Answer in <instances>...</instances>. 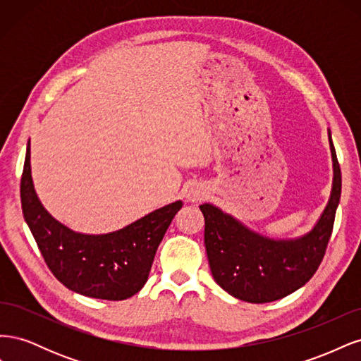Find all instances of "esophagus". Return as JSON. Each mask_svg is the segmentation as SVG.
Segmentation results:
<instances>
[{
	"instance_id": "1",
	"label": "esophagus",
	"mask_w": 361,
	"mask_h": 361,
	"mask_svg": "<svg viewBox=\"0 0 361 361\" xmlns=\"http://www.w3.org/2000/svg\"><path fill=\"white\" fill-rule=\"evenodd\" d=\"M188 197H190L191 202H199V200H202L204 197V192L202 190H194V191H191L188 194Z\"/></svg>"
}]
</instances>
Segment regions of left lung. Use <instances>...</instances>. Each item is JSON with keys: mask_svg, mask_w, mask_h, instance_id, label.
<instances>
[{"mask_svg": "<svg viewBox=\"0 0 361 361\" xmlns=\"http://www.w3.org/2000/svg\"><path fill=\"white\" fill-rule=\"evenodd\" d=\"M334 182L329 204L313 231L295 241H274L250 232L212 204H200L204 245L214 280L235 298L271 302L295 292L319 268L333 233L342 171L330 135Z\"/></svg>", "mask_w": 361, "mask_h": 361, "instance_id": "8db88e82", "label": "left lung"}]
</instances>
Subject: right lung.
<instances>
[{
  "label": "right lung",
  "mask_w": 361,
  "mask_h": 361,
  "mask_svg": "<svg viewBox=\"0 0 361 361\" xmlns=\"http://www.w3.org/2000/svg\"><path fill=\"white\" fill-rule=\"evenodd\" d=\"M20 204L40 253L56 279L85 297L122 301L147 281L159 243L182 207L174 202L106 235H81L43 209L30 169V143L20 178Z\"/></svg>",
  "instance_id": "add662e5"
}]
</instances>
